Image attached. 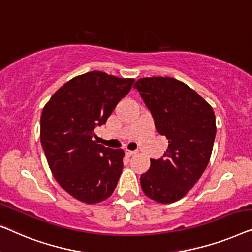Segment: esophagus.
<instances>
[{
    "mask_svg": "<svg viewBox=\"0 0 252 252\" xmlns=\"http://www.w3.org/2000/svg\"><path fill=\"white\" fill-rule=\"evenodd\" d=\"M137 151H131V150H126V154L127 155V157H131V155L136 154Z\"/></svg>",
    "mask_w": 252,
    "mask_h": 252,
    "instance_id": "1",
    "label": "esophagus"
}]
</instances>
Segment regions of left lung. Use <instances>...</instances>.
Wrapping results in <instances>:
<instances>
[{"instance_id": "obj_1", "label": "left lung", "mask_w": 252, "mask_h": 252, "mask_svg": "<svg viewBox=\"0 0 252 252\" xmlns=\"http://www.w3.org/2000/svg\"><path fill=\"white\" fill-rule=\"evenodd\" d=\"M169 140L161 158L140 177L145 195L158 203L180 200L195 185L210 160L216 137L214 109L185 83L172 77H144L133 86Z\"/></svg>"}]
</instances>
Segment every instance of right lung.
Wrapping results in <instances>:
<instances>
[{
  "label": "right lung",
  "instance_id": "obj_1",
  "mask_svg": "<svg viewBox=\"0 0 252 252\" xmlns=\"http://www.w3.org/2000/svg\"><path fill=\"white\" fill-rule=\"evenodd\" d=\"M133 82L94 70L63 84L42 111L41 144L52 175L83 203L105 201L118 185L125 152L102 146L92 137Z\"/></svg>",
  "mask_w": 252,
  "mask_h": 252
}]
</instances>
